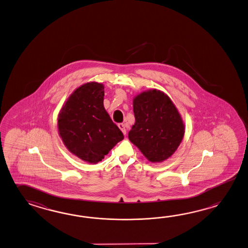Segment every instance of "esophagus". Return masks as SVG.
<instances>
[{
	"label": "esophagus",
	"instance_id": "obj_1",
	"mask_svg": "<svg viewBox=\"0 0 248 248\" xmlns=\"http://www.w3.org/2000/svg\"><path fill=\"white\" fill-rule=\"evenodd\" d=\"M118 127L121 129V131L123 132V133H124V135H126V129H125L124 124H118Z\"/></svg>",
	"mask_w": 248,
	"mask_h": 248
}]
</instances>
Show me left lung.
<instances>
[{
	"instance_id": "8db88e82",
	"label": "left lung",
	"mask_w": 248,
	"mask_h": 248,
	"mask_svg": "<svg viewBox=\"0 0 248 248\" xmlns=\"http://www.w3.org/2000/svg\"><path fill=\"white\" fill-rule=\"evenodd\" d=\"M133 113L130 141L151 163L171 157L184 137L185 124L169 96L156 89L144 91L133 98Z\"/></svg>"
}]
</instances>
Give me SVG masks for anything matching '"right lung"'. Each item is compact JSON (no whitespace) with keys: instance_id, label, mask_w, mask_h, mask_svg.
I'll return each instance as SVG.
<instances>
[{"instance_id":"right-lung-1","label":"right lung","mask_w":248,"mask_h":248,"mask_svg":"<svg viewBox=\"0 0 248 248\" xmlns=\"http://www.w3.org/2000/svg\"><path fill=\"white\" fill-rule=\"evenodd\" d=\"M103 100V83H83L67 98L58 115V131L66 149L93 165L124 140L121 130L105 109Z\"/></svg>"}]
</instances>
